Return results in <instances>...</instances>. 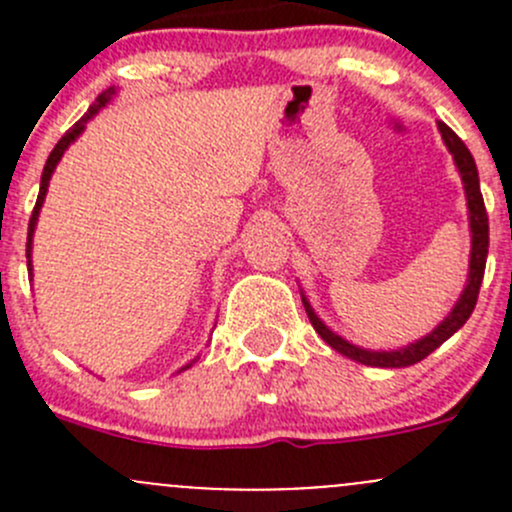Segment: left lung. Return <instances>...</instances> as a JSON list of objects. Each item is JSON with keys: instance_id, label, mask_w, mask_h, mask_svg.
<instances>
[{"instance_id": "1", "label": "left lung", "mask_w": 512, "mask_h": 512, "mask_svg": "<svg viewBox=\"0 0 512 512\" xmlns=\"http://www.w3.org/2000/svg\"><path fill=\"white\" fill-rule=\"evenodd\" d=\"M438 131H441L443 143H446L448 153L453 156V163H456L458 173H461L463 190H466V205H468V227H471V260H468L466 287H463L461 297H458V302L453 304L451 312L446 314V319H443L431 334L406 344V347L389 349V352H384V349H364V347H356V344L349 342V339L339 337L337 332H332V329L319 319V314L314 312L307 294L299 289L304 312H307L314 332H317L329 347L337 349V352L347 356V359L359 361V364L379 366V369H404V366L418 364V361L426 359L428 354L436 352L446 339H451L453 334L468 322L473 309H476L480 282H483V272H485V257H488V215H485L483 195H480L478 168H476V160L471 156V151L466 148V143H463L461 138L446 126V123H438Z\"/></svg>"}]
</instances>
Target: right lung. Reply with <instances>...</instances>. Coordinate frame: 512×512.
<instances>
[{
    "instance_id": "obj_1",
    "label": "right lung",
    "mask_w": 512,
    "mask_h": 512,
    "mask_svg": "<svg viewBox=\"0 0 512 512\" xmlns=\"http://www.w3.org/2000/svg\"><path fill=\"white\" fill-rule=\"evenodd\" d=\"M116 96V89H106L103 91L101 96L96 98V103L94 106L89 108V111L84 113V116L79 118V121L74 123V126L69 128V131L64 133V136H61V141L56 143L54 146V151L49 153V160H46V165H44V173H41V185H39V198H36V205H34V213H32V220H29V235H27V267H29V275H32V242H34V230H36V223H39V213H41V205H44V198H46V190H49V180H51V175H54V170H56V165H59V160L64 158V153L69 151V146L71 143L76 141V138L81 136V133L86 131V123L91 121V118L96 116L98 111H101L103 106H106L108 101H111V98ZM195 364V359L190 361V364H185L183 369L180 371H185V369H190V366Z\"/></svg>"
}]
</instances>
